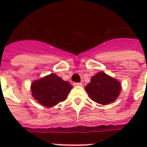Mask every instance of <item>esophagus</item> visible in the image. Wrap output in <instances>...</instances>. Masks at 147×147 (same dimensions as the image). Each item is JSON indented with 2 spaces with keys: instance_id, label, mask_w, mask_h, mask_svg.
Listing matches in <instances>:
<instances>
[{
  "instance_id": "34e87169",
  "label": "esophagus",
  "mask_w": 147,
  "mask_h": 147,
  "mask_svg": "<svg viewBox=\"0 0 147 147\" xmlns=\"http://www.w3.org/2000/svg\"><path fill=\"white\" fill-rule=\"evenodd\" d=\"M73 85L74 86H82V84L81 82H75Z\"/></svg>"
}]
</instances>
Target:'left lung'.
I'll return each mask as SVG.
<instances>
[{"label": "left lung", "mask_w": 147, "mask_h": 147, "mask_svg": "<svg viewBox=\"0 0 147 147\" xmlns=\"http://www.w3.org/2000/svg\"><path fill=\"white\" fill-rule=\"evenodd\" d=\"M85 88L94 101L105 105L116 100L121 92V86L115 78L100 71L92 77L91 82Z\"/></svg>", "instance_id": "obj_1"}]
</instances>
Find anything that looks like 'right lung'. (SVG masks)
Wrapping results in <instances>:
<instances>
[{
  "mask_svg": "<svg viewBox=\"0 0 147 147\" xmlns=\"http://www.w3.org/2000/svg\"><path fill=\"white\" fill-rule=\"evenodd\" d=\"M71 88L68 82L53 73L35 81L31 85L33 98L42 105L49 107L65 100Z\"/></svg>",
  "mask_w": 147,
  "mask_h": 147,
  "instance_id": "obj_1",
  "label": "right lung"
}]
</instances>
